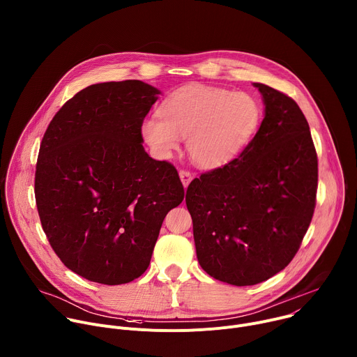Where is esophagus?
Returning <instances> with one entry per match:
<instances>
[{
  "label": "esophagus",
  "instance_id": "esophagus-1",
  "mask_svg": "<svg viewBox=\"0 0 357 357\" xmlns=\"http://www.w3.org/2000/svg\"><path fill=\"white\" fill-rule=\"evenodd\" d=\"M179 178H181V182H182L183 188H188V185L193 179V175L190 172H188V171H179Z\"/></svg>",
  "mask_w": 357,
  "mask_h": 357
}]
</instances>
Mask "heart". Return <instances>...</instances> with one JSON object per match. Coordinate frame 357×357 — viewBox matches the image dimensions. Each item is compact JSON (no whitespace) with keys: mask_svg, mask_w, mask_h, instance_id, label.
<instances>
[{"mask_svg":"<svg viewBox=\"0 0 357 357\" xmlns=\"http://www.w3.org/2000/svg\"><path fill=\"white\" fill-rule=\"evenodd\" d=\"M261 107L247 93L188 84L171 93L160 106V117L142 120L141 137L160 158H169L186 138L192 161L216 169L236 160L259 131Z\"/></svg>","mask_w":357,"mask_h":357,"instance_id":"b5f03b06","label":"heart"}]
</instances>
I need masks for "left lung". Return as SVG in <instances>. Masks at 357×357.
Wrapping results in <instances>:
<instances>
[{
	"instance_id": "1",
	"label": "left lung",
	"mask_w": 357,
	"mask_h": 357,
	"mask_svg": "<svg viewBox=\"0 0 357 357\" xmlns=\"http://www.w3.org/2000/svg\"><path fill=\"white\" fill-rule=\"evenodd\" d=\"M257 87L264 119L227 165L200 175L186 190L200 267L236 287L263 282L296 254L315 209L318 158L295 101Z\"/></svg>"
}]
</instances>
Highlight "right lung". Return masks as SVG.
Segmentation results:
<instances>
[{"label": "right lung", "mask_w": 357, "mask_h": 357, "mask_svg": "<svg viewBox=\"0 0 357 357\" xmlns=\"http://www.w3.org/2000/svg\"><path fill=\"white\" fill-rule=\"evenodd\" d=\"M160 94L141 80L91 84L42 138L40 223L62 263L89 281L119 285L144 274L167 213L183 200L176 169L142 146L139 127Z\"/></svg>", "instance_id": "1"}]
</instances>
